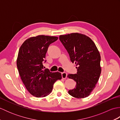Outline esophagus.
Listing matches in <instances>:
<instances>
[{
	"instance_id": "34e87169",
	"label": "esophagus",
	"mask_w": 120,
	"mask_h": 120,
	"mask_svg": "<svg viewBox=\"0 0 120 120\" xmlns=\"http://www.w3.org/2000/svg\"><path fill=\"white\" fill-rule=\"evenodd\" d=\"M61 75H62V78L65 79L67 77L68 74H67V73L63 72V73H61Z\"/></svg>"
}]
</instances>
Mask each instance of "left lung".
Here are the masks:
<instances>
[{
  "mask_svg": "<svg viewBox=\"0 0 120 120\" xmlns=\"http://www.w3.org/2000/svg\"><path fill=\"white\" fill-rule=\"evenodd\" d=\"M59 40L71 61L77 66V74L68 75L76 82V87L68 92L76 98H86L95 88L101 75L100 53L95 43L85 34L72 33L61 35Z\"/></svg>",
  "mask_w": 120,
  "mask_h": 120,
  "instance_id": "obj_1",
  "label": "left lung"
}]
</instances>
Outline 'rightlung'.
<instances>
[{"instance_id":"obj_1","label":"right lung","mask_w":120,"mask_h":120,"mask_svg":"<svg viewBox=\"0 0 120 120\" xmlns=\"http://www.w3.org/2000/svg\"><path fill=\"white\" fill-rule=\"evenodd\" d=\"M58 39L43 35L31 37L25 41L19 49L16 64L20 77L27 90L37 98L49 95L54 83L62 78L60 73L44 70L43 65L49 45Z\"/></svg>"}]
</instances>
